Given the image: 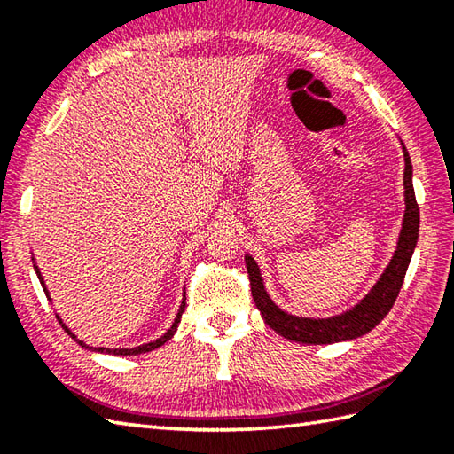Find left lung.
Listing matches in <instances>:
<instances>
[{"label": "left lung", "instance_id": "obj_1", "mask_svg": "<svg viewBox=\"0 0 454 454\" xmlns=\"http://www.w3.org/2000/svg\"><path fill=\"white\" fill-rule=\"evenodd\" d=\"M403 160H406V169H403L406 212H403V224L398 238L396 254H394L387 271L379 278V283L372 286V291L355 308H351L349 312L325 317V320H312V317H298L283 312L265 293L263 278L262 273H259L257 263L254 262V257L246 255V267L249 275V285H252L254 302L259 308V312H262L265 324L269 327H273L278 335L306 345L347 341L369 333L372 327L379 325L382 322V317L390 312V308L398 298L403 277H406L419 232V207L411 185V160L406 146H403Z\"/></svg>", "mask_w": 454, "mask_h": 454}]
</instances>
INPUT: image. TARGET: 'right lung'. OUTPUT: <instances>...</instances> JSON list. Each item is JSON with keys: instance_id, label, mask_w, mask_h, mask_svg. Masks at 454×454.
Returning a JSON list of instances; mask_svg holds the SVG:
<instances>
[{"instance_id": "right-lung-1", "label": "right lung", "mask_w": 454, "mask_h": 454, "mask_svg": "<svg viewBox=\"0 0 454 454\" xmlns=\"http://www.w3.org/2000/svg\"><path fill=\"white\" fill-rule=\"evenodd\" d=\"M35 271H36V275H38V278H41V285L44 286V283H43V277H41V273H38V269L35 267ZM183 310H185V298H183V302H181V306H179V312H177V317H176V322H173V325L169 327V330L163 333L160 340H156V341H150V343H146V345H140V347H134V349H107V347H90V345H85L83 341H78L75 340V335L67 330V327L62 324V327L64 330L70 333L75 341H78L82 347H85V349H91V351H99V353H109V355H138V353H148V351H153V349H158L160 345H163L166 341H169L171 337H173V333L177 332V325H179V322H181V314H183ZM58 320H60V317H58Z\"/></svg>"}]
</instances>
